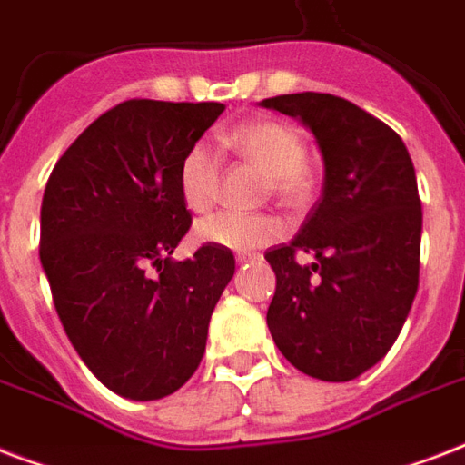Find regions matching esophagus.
<instances>
[{"mask_svg":"<svg viewBox=\"0 0 465 465\" xmlns=\"http://www.w3.org/2000/svg\"><path fill=\"white\" fill-rule=\"evenodd\" d=\"M251 261H258V255L255 253H236V262L243 265V262H251Z\"/></svg>","mask_w":465,"mask_h":465,"instance_id":"esophagus-1","label":"esophagus"}]
</instances>
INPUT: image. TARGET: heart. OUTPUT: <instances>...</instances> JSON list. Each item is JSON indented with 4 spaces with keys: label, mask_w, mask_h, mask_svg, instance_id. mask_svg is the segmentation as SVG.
I'll return each mask as SVG.
<instances>
[{
    "label": "heart",
    "mask_w": 465,
    "mask_h": 465,
    "mask_svg": "<svg viewBox=\"0 0 465 465\" xmlns=\"http://www.w3.org/2000/svg\"><path fill=\"white\" fill-rule=\"evenodd\" d=\"M222 144L265 173L262 193L287 210H304L313 197L304 137L297 127L275 118H261L233 127ZM224 161L207 142H195L178 166V188L183 203L193 212L212 210L219 200ZM284 233L282 219L275 214H233L217 212L195 226L204 243L233 251H253L277 241Z\"/></svg>",
    "instance_id": "heart-1"
}]
</instances>
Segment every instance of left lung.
<instances>
[{"instance_id": "obj_1", "label": "left lung", "mask_w": 465, "mask_h": 465, "mask_svg": "<svg viewBox=\"0 0 465 465\" xmlns=\"http://www.w3.org/2000/svg\"><path fill=\"white\" fill-rule=\"evenodd\" d=\"M265 108L304 120L325 161L323 195L302 232L265 253L275 270L268 328L321 381H350L396 342L420 282L422 203L403 140L332 94H284ZM309 252L314 262H298Z\"/></svg>"}]
</instances>
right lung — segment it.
I'll return each instance as SVG.
<instances>
[{"label":"right lung","mask_w":465,"mask_h":465,"mask_svg":"<svg viewBox=\"0 0 465 465\" xmlns=\"http://www.w3.org/2000/svg\"><path fill=\"white\" fill-rule=\"evenodd\" d=\"M222 104L130 98L98 115L47 178L40 262L69 342L98 381L156 401L195 374L207 325L233 277L229 248L171 261L193 217L183 154Z\"/></svg>","instance_id":"right-lung-1"}]
</instances>
